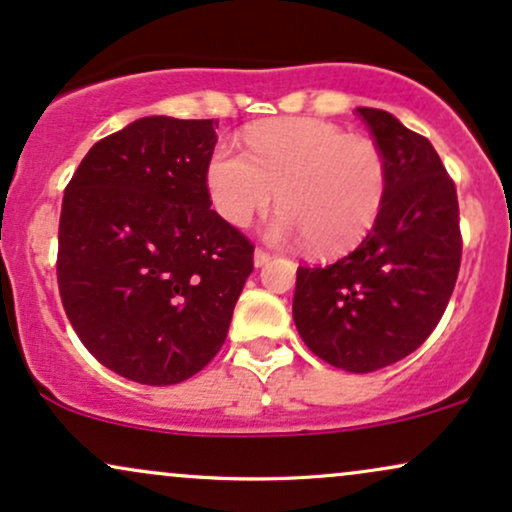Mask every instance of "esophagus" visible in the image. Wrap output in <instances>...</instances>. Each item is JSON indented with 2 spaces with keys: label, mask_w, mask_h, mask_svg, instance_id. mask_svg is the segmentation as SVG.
I'll return each instance as SVG.
<instances>
[{
  "label": "esophagus",
  "mask_w": 512,
  "mask_h": 512,
  "mask_svg": "<svg viewBox=\"0 0 512 512\" xmlns=\"http://www.w3.org/2000/svg\"><path fill=\"white\" fill-rule=\"evenodd\" d=\"M252 260H255V267H264V264L272 260V255H269V252H264V250L257 248V250H255V257H252Z\"/></svg>",
  "instance_id": "esophagus-1"
}]
</instances>
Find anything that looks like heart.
Instances as JSON below:
<instances>
[{
	"label": "heart",
	"mask_w": 512,
	"mask_h": 512,
	"mask_svg": "<svg viewBox=\"0 0 512 512\" xmlns=\"http://www.w3.org/2000/svg\"><path fill=\"white\" fill-rule=\"evenodd\" d=\"M248 154L214 146L207 192L231 226H248L279 204L269 223L274 240H308L317 255L356 248L378 221L387 192V166L370 139L349 137L322 120H267L245 132Z\"/></svg>",
	"instance_id": "1"
}]
</instances>
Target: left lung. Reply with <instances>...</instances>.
Returning a JSON list of instances; mask_svg holds the SVG:
<instances>
[{
  "mask_svg": "<svg viewBox=\"0 0 512 512\" xmlns=\"http://www.w3.org/2000/svg\"><path fill=\"white\" fill-rule=\"evenodd\" d=\"M358 115L385 158L383 209L354 252L327 267H298L293 322L322 361L373 373L436 330L460 272L462 238L455 185L433 144L385 110Z\"/></svg>",
  "mask_w": 512,
  "mask_h": 512,
  "instance_id": "obj_1",
  "label": "left lung"
}]
</instances>
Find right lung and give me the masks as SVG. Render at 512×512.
<instances>
[{
  "label": "right lung",
  "instance_id": "obj_1",
  "mask_svg": "<svg viewBox=\"0 0 512 512\" xmlns=\"http://www.w3.org/2000/svg\"><path fill=\"white\" fill-rule=\"evenodd\" d=\"M214 120L154 115L91 146L64 190L57 284L105 368L175 385L219 354L252 245L211 209Z\"/></svg>",
  "mask_w": 512,
  "mask_h": 512
}]
</instances>
